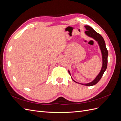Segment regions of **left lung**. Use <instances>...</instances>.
I'll return each mask as SVG.
<instances>
[{
	"mask_svg": "<svg viewBox=\"0 0 121 121\" xmlns=\"http://www.w3.org/2000/svg\"><path fill=\"white\" fill-rule=\"evenodd\" d=\"M85 27L86 29V30L85 32L86 35H88L89 37H92V38L95 39L96 41L98 42L101 50L102 54V59H103V65H102V67L101 70V72L97 76V77L95 78V79L91 83H87V84H81L82 85H86V86H92L97 84V83L100 81V79L102 78V76L103 75L105 71L107 69V62H108V60H107L108 51L106 48V45H105V42L104 40L100 34L98 33L97 32H96L91 27L89 26H85ZM69 73L70 74L69 71ZM73 81L74 82H76L75 81H74L73 80Z\"/></svg>",
	"mask_w": 121,
	"mask_h": 121,
	"instance_id": "left-lung-1",
	"label": "left lung"
}]
</instances>
